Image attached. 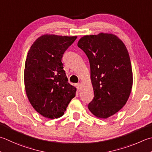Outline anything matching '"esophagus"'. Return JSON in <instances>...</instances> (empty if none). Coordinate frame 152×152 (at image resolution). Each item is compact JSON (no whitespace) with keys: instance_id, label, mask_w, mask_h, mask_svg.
I'll return each instance as SVG.
<instances>
[{"instance_id":"obj_1","label":"esophagus","mask_w":152,"mask_h":152,"mask_svg":"<svg viewBox=\"0 0 152 152\" xmlns=\"http://www.w3.org/2000/svg\"><path fill=\"white\" fill-rule=\"evenodd\" d=\"M81 86H82L81 83H78V84H76V87L77 89H78V90H80V89L81 88Z\"/></svg>"}]
</instances>
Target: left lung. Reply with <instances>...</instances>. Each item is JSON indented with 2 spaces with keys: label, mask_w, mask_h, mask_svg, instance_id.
I'll return each instance as SVG.
<instances>
[{
  "label": "left lung",
  "mask_w": 152,
  "mask_h": 152,
  "mask_svg": "<svg viewBox=\"0 0 152 152\" xmlns=\"http://www.w3.org/2000/svg\"><path fill=\"white\" fill-rule=\"evenodd\" d=\"M78 46L87 55L94 91L88 109L96 117L107 118L123 107L131 92V62L125 45L107 33L84 35Z\"/></svg>",
  "instance_id": "8db88e82"
}]
</instances>
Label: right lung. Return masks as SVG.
Here are the masks:
<instances>
[{"label": "right lung", "instance_id": "obj_1", "mask_svg": "<svg viewBox=\"0 0 152 152\" xmlns=\"http://www.w3.org/2000/svg\"><path fill=\"white\" fill-rule=\"evenodd\" d=\"M76 38L43 35L28 53L24 69L26 95L35 111L45 118L62 117L76 96V88L68 82L61 60Z\"/></svg>", "mask_w": 152, "mask_h": 152}]
</instances>
